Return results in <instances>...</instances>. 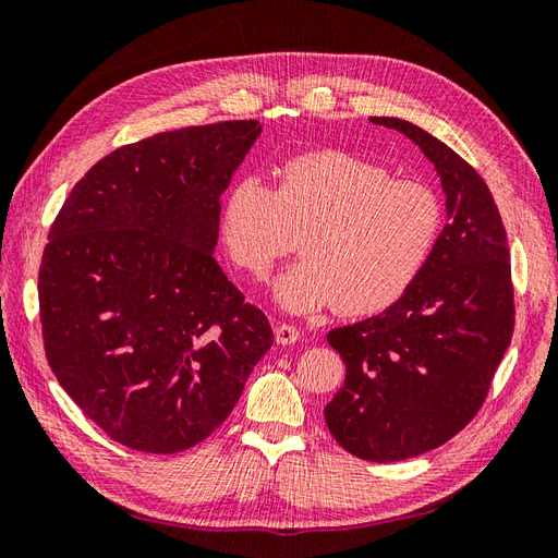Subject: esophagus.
<instances>
[{
    "label": "esophagus",
    "mask_w": 558,
    "mask_h": 558,
    "mask_svg": "<svg viewBox=\"0 0 558 558\" xmlns=\"http://www.w3.org/2000/svg\"><path fill=\"white\" fill-rule=\"evenodd\" d=\"M275 337H277L279 344H293V342L300 340V330L291 324H279L277 330H275Z\"/></svg>",
    "instance_id": "esophagus-1"
}]
</instances>
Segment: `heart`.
<instances>
[{
    "instance_id": "heart-1",
    "label": "heart",
    "mask_w": 558,
    "mask_h": 558,
    "mask_svg": "<svg viewBox=\"0 0 558 558\" xmlns=\"http://www.w3.org/2000/svg\"><path fill=\"white\" fill-rule=\"evenodd\" d=\"M442 230L445 202L433 185L396 179L386 165L347 150L286 160L275 189L242 177L221 207L228 258L256 281H265L300 238L305 258L275 286L291 312L388 310L426 272Z\"/></svg>"
}]
</instances>
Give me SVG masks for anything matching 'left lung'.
I'll list each match as a JSON object with an SVG mask.
<instances>
[{
	"label": "left lung",
	"mask_w": 558,
	"mask_h": 558,
	"mask_svg": "<svg viewBox=\"0 0 558 558\" xmlns=\"http://www.w3.org/2000/svg\"><path fill=\"white\" fill-rule=\"evenodd\" d=\"M369 121L410 137L435 162L449 223L433 260L396 305L328 332L347 365L326 404L337 445L391 463L445 445L477 416L514 332L510 244L475 167L400 118Z\"/></svg>",
	"instance_id": "left-lung-1"
}]
</instances>
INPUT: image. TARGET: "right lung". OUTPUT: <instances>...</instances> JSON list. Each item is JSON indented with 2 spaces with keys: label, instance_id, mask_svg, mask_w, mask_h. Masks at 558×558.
Returning <instances> with one entry per match:
<instances>
[{
  "label": "right lung",
  "instance_id": "1",
  "mask_svg": "<svg viewBox=\"0 0 558 558\" xmlns=\"http://www.w3.org/2000/svg\"><path fill=\"white\" fill-rule=\"evenodd\" d=\"M258 121L160 132L95 162L39 267L46 359L113 442L191 449L223 424L275 335L211 248Z\"/></svg>",
  "mask_w": 558,
  "mask_h": 558
}]
</instances>
